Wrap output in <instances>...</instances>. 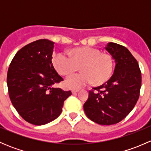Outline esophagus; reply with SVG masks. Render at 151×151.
<instances>
[{
	"mask_svg": "<svg viewBox=\"0 0 151 151\" xmlns=\"http://www.w3.org/2000/svg\"><path fill=\"white\" fill-rule=\"evenodd\" d=\"M71 92H72L73 94L79 92V90L78 89H73V90H71Z\"/></svg>",
	"mask_w": 151,
	"mask_h": 151,
	"instance_id": "1",
	"label": "esophagus"
}]
</instances>
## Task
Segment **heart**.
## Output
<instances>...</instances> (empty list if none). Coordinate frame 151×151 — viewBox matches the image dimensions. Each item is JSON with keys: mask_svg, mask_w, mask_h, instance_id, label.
Listing matches in <instances>:
<instances>
[{"mask_svg": "<svg viewBox=\"0 0 151 151\" xmlns=\"http://www.w3.org/2000/svg\"><path fill=\"white\" fill-rule=\"evenodd\" d=\"M70 55L60 52L53 56V66L62 76H69L76 72L80 66V74L71 75L66 80L70 88H80L93 82L96 85L107 82L114 71L112 55L101 52V50L93 47H80L72 49Z\"/></svg>", "mask_w": 151, "mask_h": 151, "instance_id": "1", "label": "heart"}]
</instances>
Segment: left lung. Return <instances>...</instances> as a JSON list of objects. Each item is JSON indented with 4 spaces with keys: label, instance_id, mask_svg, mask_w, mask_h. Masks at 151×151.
Masks as SVG:
<instances>
[{
    "label": "left lung",
    "instance_id": "obj_1",
    "mask_svg": "<svg viewBox=\"0 0 151 151\" xmlns=\"http://www.w3.org/2000/svg\"><path fill=\"white\" fill-rule=\"evenodd\" d=\"M115 60L114 74L104 84L89 91L84 110L100 125H112L124 119L139 96L142 76L137 61L126 47L109 42L105 47Z\"/></svg>",
    "mask_w": 151,
    "mask_h": 151
}]
</instances>
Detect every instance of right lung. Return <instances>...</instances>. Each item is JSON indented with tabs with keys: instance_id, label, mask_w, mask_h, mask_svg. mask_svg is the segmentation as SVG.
<instances>
[{
	"instance_id": "1",
	"label": "right lung",
	"mask_w": 151,
	"mask_h": 151,
	"mask_svg": "<svg viewBox=\"0 0 151 151\" xmlns=\"http://www.w3.org/2000/svg\"><path fill=\"white\" fill-rule=\"evenodd\" d=\"M54 42L39 39L19 50L11 62L7 85L11 101L21 117L33 125H45L60 115L71 95L53 85L63 81L52 63Z\"/></svg>"
}]
</instances>
